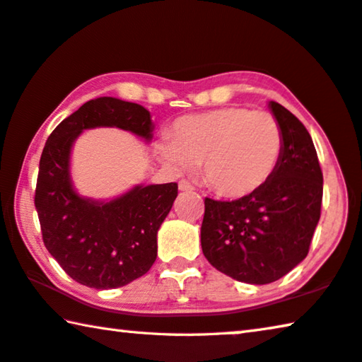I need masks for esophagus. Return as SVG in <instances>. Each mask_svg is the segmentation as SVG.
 I'll list each match as a JSON object with an SVG mask.
<instances>
[{
    "instance_id": "34e87169",
    "label": "esophagus",
    "mask_w": 362,
    "mask_h": 362,
    "mask_svg": "<svg viewBox=\"0 0 362 362\" xmlns=\"http://www.w3.org/2000/svg\"><path fill=\"white\" fill-rule=\"evenodd\" d=\"M177 187H180V191H182V192H192L194 191V186L191 185V182H187L186 180H181L180 182H177Z\"/></svg>"
}]
</instances>
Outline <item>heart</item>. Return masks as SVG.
Masks as SVG:
<instances>
[{
  "instance_id": "b5f03b06",
  "label": "heart",
  "mask_w": 362,
  "mask_h": 362,
  "mask_svg": "<svg viewBox=\"0 0 362 362\" xmlns=\"http://www.w3.org/2000/svg\"><path fill=\"white\" fill-rule=\"evenodd\" d=\"M284 133L268 112L242 105L177 118L158 157L176 171L204 162V176L218 195L245 199L268 185L279 167Z\"/></svg>"
}]
</instances>
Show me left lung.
Wrapping results in <instances>:
<instances>
[{
  "label": "left lung",
  "instance_id": "1",
  "mask_svg": "<svg viewBox=\"0 0 362 362\" xmlns=\"http://www.w3.org/2000/svg\"><path fill=\"white\" fill-rule=\"evenodd\" d=\"M284 133L274 176L262 191L233 202L205 199L200 228L209 263L233 279L271 284L306 258L321 218L322 171L308 129L292 112L269 100Z\"/></svg>",
  "mask_w": 362,
  "mask_h": 362
}]
</instances>
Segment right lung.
I'll return each instance as SVG.
<instances>
[{
    "label": "right lung",
    "mask_w": 362,
    "mask_h": 362,
    "mask_svg": "<svg viewBox=\"0 0 362 362\" xmlns=\"http://www.w3.org/2000/svg\"><path fill=\"white\" fill-rule=\"evenodd\" d=\"M120 128L152 141L151 112L117 98L91 99L47 138L35 191L47 252L74 281L107 290L123 287L151 269L157 233L173 206L176 182L136 185L109 200L81 195L72 180V147L93 128Z\"/></svg>",
    "instance_id": "add662e5"
}]
</instances>
